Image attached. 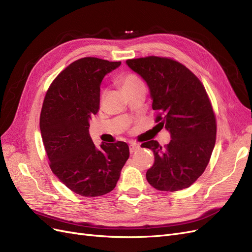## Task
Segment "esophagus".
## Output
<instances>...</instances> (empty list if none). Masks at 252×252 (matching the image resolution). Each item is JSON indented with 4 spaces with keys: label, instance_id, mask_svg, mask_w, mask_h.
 I'll return each mask as SVG.
<instances>
[{
    "label": "esophagus",
    "instance_id": "obj_1",
    "mask_svg": "<svg viewBox=\"0 0 252 252\" xmlns=\"http://www.w3.org/2000/svg\"><path fill=\"white\" fill-rule=\"evenodd\" d=\"M140 149V145L136 144V143H130V145H129V150H130L131 154H133V152L138 151Z\"/></svg>",
    "mask_w": 252,
    "mask_h": 252
}]
</instances>
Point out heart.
<instances>
[{"instance_id":"heart-1","label":"heart","mask_w":252,"mask_h":252,"mask_svg":"<svg viewBox=\"0 0 252 252\" xmlns=\"http://www.w3.org/2000/svg\"><path fill=\"white\" fill-rule=\"evenodd\" d=\"M122 85H123V89L125 91L131 90L134 88H138L141 86H144L143 82L136 77L134 74H126L122 79Z\"/></svg>"}]
</instances>
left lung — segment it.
<instances>
[{"label":"left lung","instance_id":"8db88e82","mask_svg":"<svg viewBox=\"0 0 252 252\" xmlns=\"http://www.w3.org/2000/svg\"><path fill=\"white\" fill-rule=\"evenodd\" d=\"M126 64L146 82L152 109L158 111V126L171 138L165 147L155 140L142 144L155 154L147 181L161 191L188 188L207 167L216 144V117L207 93L188 68L171 59L140 58Z\"/></svg>","mask_w":252,"mask_h":252}]
</instances>
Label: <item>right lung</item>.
Returning <instances> with one entry per match:
<instances>
[{
  "label": "right lung",
  "mask_w": 252,
  "mask_h": 252,
  "mask_svg": "<svg viewBox=\"0 0 252 252\" xmlns=\"http://www.w3.org/2000/svg\"><path fill=\"white\" fill-rule=\"evenodd\" d=\"M121 62L83 58L71 63L50 85L44 98L40 128L52 172L82 196L110 192L129 158L125 142L102 143L89 135V120L100 107L104 77Z\"/></svg>",
  "instance_id": "add662e5"
}]
</instances>
